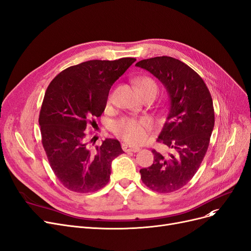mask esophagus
Returning <instances> with one entry per match:
<instances>
[{
	"label": "esophagus",
	"mask_w": 251,
	"mask_h": 251,
	"mask_svg": "<svg viewBox=\"0 0 251 251\" xmlns=\"http://www.w3.org/2000/svg\"><path fill=\"white\" fill-rule=\"evenodd\" d=\"M122 149H123L125 152H133V153H136V152H138V151L141 150L140 148H137V147H131V146H129V145H127V144H123V145H122Z\"/></svg>",
	"instance_id": "esophagus-1"
}]
</instances>
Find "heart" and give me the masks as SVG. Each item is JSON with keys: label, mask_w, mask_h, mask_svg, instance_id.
Returning <instances> with one entry per match:
<instances>
[{"label": "heart", "mask_w": 251, "mask_h": 251, "mask_svg": "<svg viewBox=\"0 0 251 251\" xmlns=\"http://www.w3.org/2000/svg\"><path fill=\"white\" fill-rule=\"evenodd\" d=\"M135 85L142 94L146 95H157L158 87L156 82L147 76H142L135 78ZM113 95L108 96V101L111 100ZM114 132L121 138L129 144L140 145L147 141L151 131V123L146 119H132L123 118L120 119L113 125Z\"/></svg>", "instance_id": "1"}]
</instances>
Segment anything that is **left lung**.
I'll list each match as a JSON object with an SVG mask.
<instances>
[{"label": "left lung", "instance_id": "obj_1", "mask_svg": "<svg viewBox=\"0 0 251 251\" xmlns=\"http://www.w3.org/2000/svg\"><path fill=\"white\" fill-rule=\"evenodd\" d=\"M161 81L170 97V110L157 142L172 153L152 150L154 161L140 171L150 189L169 193L185 186L205 157L214 128V108L210 92L188 65L172 58L156 57L135 64Z\"/></svg>", "mask_w": 251, "mask_h": 251}]
</instances>
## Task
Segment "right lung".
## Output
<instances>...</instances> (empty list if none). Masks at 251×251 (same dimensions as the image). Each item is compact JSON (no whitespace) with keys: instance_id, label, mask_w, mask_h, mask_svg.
Returning a JSON list of instances; mask_svg holds the SVG:
<instances>
[{"instance_id":"obj_1","label":"right lung","mask_w":251,"mask_h":251,"mask_svg":"<svg viewBox=\"0 0 251 251\" xmlns=\"http://www.w3.org/2000/svg\"><path fill=\"white\" fill-rule=\"evenodd\" d=\"M136 61L91 60L68 67L46 89L39 115L42 145L50 168L67 189L88 193L108 183L111 162L123 153L117 140L89 147L88 129L97 125L113 83ZM92 142V141H91Z\"/></svg>"}]
</instances>
